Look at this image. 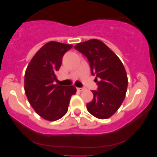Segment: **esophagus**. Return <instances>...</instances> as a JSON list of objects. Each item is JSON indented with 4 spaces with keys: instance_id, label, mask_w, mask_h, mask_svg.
<instances>
[{
    "instance_id": "1",
    "label": "esophagus",
    "mask_w": 157,
    "mask_h": 157,
    "mask_svg": "<svg viewBox=\"0 0 157 157\" xmlns=\"http://www.w3.org/2000/svg\"><path fill=\"white\" fill-rule=\"evenodd\" d=\"M77 90H78V91H83V90H85V88H83V87H77Z\"/></svg>"
}]
</instances>
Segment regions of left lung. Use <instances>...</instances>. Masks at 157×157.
<instances>
[{"label":"left lung","instance_id":"1","mask_svg":"<svg viewBox=\"0 0 157 157\" xmlns=\"http://www.w3.org/2000/svg\"><path fill=\"white\" fill-rule=\"evenodd\" d=\"M86 57L92 75L96 76V90H92L93 99L86 104L91 115L99 119L112 116L121 106L125 97L128 77L124 65L116 55L98 39L80 42L74 46Z\"/></svg>","mask_w":157,"mask_h":157}]
</instances>
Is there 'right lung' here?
I'll list each match as a JSON object with an SVG mask.
<instances>
[{"label":"right lung","mask_w":157,"mask_h":157,"mask_svg":"<svg viewBox=\"0 0 157 157\" xmlns=\"http://www.w3.org/2000/svg\"><path fill=\"white\" fill-rule=\"evenodd\" d=\"M72 45L49 42L29 62L24 79L27 99L36 113L48 121H56L67 112L70 99L77 92L74 86L55 84L64 54Z\"/></svg>","instance_id":"add662e5"}]
</instances>
